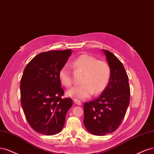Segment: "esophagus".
Wrapping results in <instances>:
<instances>
[{
    "instance_id": "1",
    "label": "esophagus",
    "mask_w": 154,
    "mask_h": 154,
    "mask_svg": "<svg viewBox=\"0 0 154 154\" xmlns=\"http://www.w3.org/2000/svg\"><path fill=\"white\" fill-rule=\"evenodd\" d=\"M73 102H74V103H75V104H77V105H79V106H81V102L80 101L77 100H74Z\"/></svg>"
}]
</instances>
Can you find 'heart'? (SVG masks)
<instances>
[{
    "instance_id": "obj_1",
    "label": "heart",
    "mask_w": 154,
    "mask_h": 154,
    "mask_svg": "<svg viewBox=\"0 0 154 154\" xmlns=\"http://www.w3.org/2000/svg\"><path fill=\"white\" fill-rule=\"evenodd\" d=\"M77 70L84 72L81 85L74 86L66 91L67 97L74 100H83L89 98L94 93L98 95L106 90L110 81L111 70L106 61L98 59L89 54H82L72 63ZM59 79L65 87L72 84V77L70 69L67 66H63L59 72Z\"/></svg>"
}]
</instances>
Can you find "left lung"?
<instances>
[{
	"label": "left lung",
	"mask_w": 154,
	"mask_h": 154,
	"mask_svg": "<svg viewBox=\"0 0 154 154\" xmlns=\"http://www.w3.org/2000/svg\"><path fill=\"white\" fill-rule=\"evenodd\" d=\"M111 70L109 83L101 95L84 104V125L96 136L115 131L125 117L130 102V87L122 62L111 52L102 49Z\"/></svg>",
	"instance_id": "1"
}]
</instances>
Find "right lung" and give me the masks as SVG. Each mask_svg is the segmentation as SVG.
<instances>
[{
  "mask_svg": "<svg viewBox=\"0 0 154 154\" xmlns=\"http://www.w3.org/2000/svg\"><path fill=\"white\" fill-rule=\"evenodd\" d=\"M71 49L38 54L25 68L20 82L21 103L29 125L43 135L60 132L71 98L64 95L59 72L72 54Z\"/></svg>",
  "mask_w": 154,
  "mask_h": 154,
  "instance_id": "1",
  "label": "right lung"
}]
</instances>
